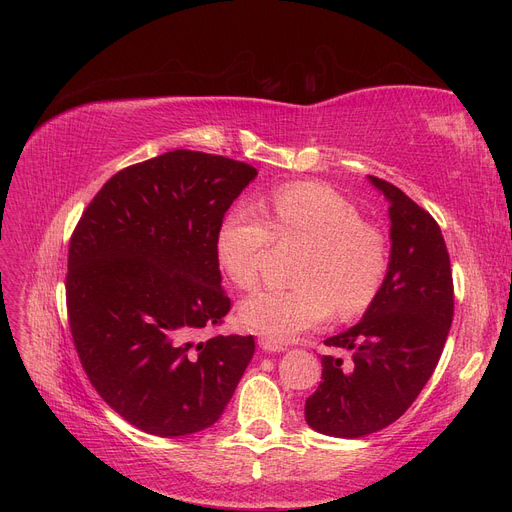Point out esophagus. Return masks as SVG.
I'll return each instance as SVG.
<instances>
[{"label": "esophagus", "instance_id": "obj_1", "mask_svg": "<svg viewBox=\"0 0 512 512\" xmlns=\"http://www.w3.org/2000/svg\"><path fill=\"white\" fill-rule=\"evenodd\" d=\"M259 348L263 353H284L286 346L284 344H278L274 340H267V338H261L259 340Z\"/></svg>", "mask_w": 512, "mask_h": 512}]
</instances>
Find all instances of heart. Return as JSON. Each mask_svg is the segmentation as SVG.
<instances>
[{
	"label": "heart",
	"instance_id": "b5f03b06",
	"mask_svg": "<svg viewBox=\"0 0 512 512\" xmlns=\"http://www.w3.org/2000/svg\"><path fill=\"white\" fill-rule=\"evenodd\" d=\"M274 240L309 247V255L297 276L299 288L261 290L240 303L238 317L247 330L288 342L324 324L334 311L351 319L378 299L390 265L388 238L332 188L284 186L267 201L265 213L251 205L234 207L215 238L226 278L240 290L253 288Z\"/></svg>",
	"mask_w": 512,
	"mask_h": 512
}]
</instances>
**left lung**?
I'll return each mask as SVG.
<instances>
[{"mask_svg":"<svg viewBox=\"0 0 512 512\" xmlns=\"http://www.w3.org/2000/svg\"><path fill=\"white\" fill-rule=\"evenodd\" d=\"M390 203V265L378 299L357 326L326 340L351 363L321 357V384L305 421L334 438H363L394 423L440 361L452 324L450 257L440 226L394 184L369 176Z\"/></svg>","mask_w":512,"mask_h":512,"instance_id":"1","label":"left lung"}]
</instances>
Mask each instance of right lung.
Returning a JSON list of instances; mask_svg holds the SVG:
<instances>
[{
	"instance_id": "add662e5",
	"label": "right lung",
	"mask_w": 512,
	"mask_h": 512,
	"mask_svg": "<svg viewBox=\"0 0 512 512\" xmlns=\"http://www.w3.org/2000/svg\"><path fill=\"white\" fill-rule=\"evenodd\" d=\"M255 176L222 155L168 151L107 180L70 238L76 353L97 394L147 434L211 427L253 359V336H195L230 311L215 238Z\"/></svg>"
}]
</instances>
